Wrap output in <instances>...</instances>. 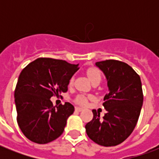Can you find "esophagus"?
<instances>
[{"instance_id": "obj_1", "label": "esophagus", "mask_w": 159, "mask_h": 159, "mask_svg": "<svg viewBox=\"0 0 159 159\" xmlns=\"http://www.w3.org/2000/svg\"><path fill=\"white\" fill-rule=\"evenodd\" d=\"M76 111H82L83 108H81V107H76Z\"/></svg>"}]
</instances>
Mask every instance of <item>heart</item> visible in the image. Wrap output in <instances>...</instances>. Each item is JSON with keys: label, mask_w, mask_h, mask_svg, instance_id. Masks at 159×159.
I'll use <instances>...</instances> for the list:
<instances>
[{"label": "heart", "mask_w": 159, "mask_h": 159, "mask_svg": "<svg viewBox=\"0 0 159 159\" xmlns=\"http://www.w3.org/2000/svg\"><path fill=\"white\" fill-rule=\"evenodd\" d=\"M87 75L89 76V78L90 79V81L92 82V83H95V82H100L101 81V73L99 70L97 68H93V67H91L89 69H88L87 70ZM73 83V78L70 80V85H71ZM75 102L76 104H78L80 106H85L88 102V100L85 96H83L82 94H79L76 97L75 99Z\"/></svg>", "instance_id": "heart-1"}]
</instances>
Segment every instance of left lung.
Here are the masks:
<instances>
[{"mask_svg": "<svg viewBox=\"0 0 159 159\" xmlns=\"http://www.w3.org/2000/svg\"><path fill=\"white\" fill-rule=\"evenodd\" d=\"M107 77L109 93L104 97L103 117L93 110L85 126L88 136L103 147H114L126 140L136 126L143 104L140 76L128 64L115 59L95 63Z\"/></svg>", "mask_w": 159, "mask_h": 159, "instance_id": "obj_1", "label": "left lung"}]
</instances>
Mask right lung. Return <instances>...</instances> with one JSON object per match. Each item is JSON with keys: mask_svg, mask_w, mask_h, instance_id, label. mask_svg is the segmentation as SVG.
Returning <instances> with one entry per match:
<instances>
[{"mask_svg": "<svg viewBox=\"0 0 159 159\" xmlns=\"http://www.w3.org/2000/svg\"><path fill=\"white\" fill-rule=\"evenodd\" d=\"M78 69V65L51 58H39L23 69L14 98L17 122L30 140L47 144L62 134L75 109L69 102L53 107L50 99L67 92L70 80Z\"/></svg>", "mask_w": 159, "mask_h": 159, "instance_id": "right-lung-1", "label": "right lung"}]
</instances>
